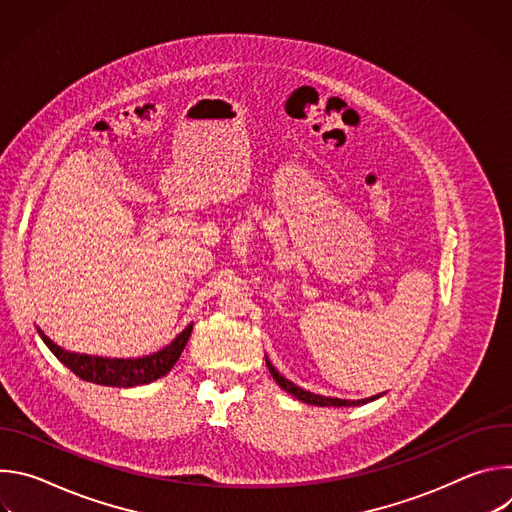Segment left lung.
Segmentation results:
<instances>
[{"mask_svg":"<svg viewBox=\"0 0 512 512\" xmlns=\"http://www.w3.org/2000/svg\"><path fill=\"white\" fill-rule=\"evenodd\" d=\"M265 362H267V369H269V373H271V377L275 379V383L283 389V391H287L289 395H294L298 401H302V403H308V405H318V407H358V405H364V403H371V401H375V399H379L381 397V393L379 395H373V397H367V399H338V397H324V395H316V393H312V391H306V389H302V387H298V385H294L291 383L289 379H285L283 375H279V371L273 367L271 364V360L265 356Z\"/></svg>","mask_w":512,"mask_h":512,"instance_id":"obj_1","label":"left lung"}]
</instances>
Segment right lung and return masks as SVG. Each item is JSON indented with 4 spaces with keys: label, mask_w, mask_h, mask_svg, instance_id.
<instances>
[{
    "label": "right lung",
    "mask_w": 512,
    "mask_h": 512,
    "mask_svg": "<svg viewBox=\"0 0 512 512\" xmlns=\"http://www.w3.org/2000/svg\"><path fill=\"white\" fill-rule=\"evenodd\" d=\"M194 324H188L168 346L160 348L154 354H145L137 358H109V356H95V354H81V352H70L58 346L54 340H50L40 328L38 334L44 340V344L50 348V352L70 369L77 377H81L87 383L105 385V387H139L148 385L152 381H158L166 377L174 364L178 362L190 332Z\"/></svg>",
    "instance_id": "add662e5"
}]
</instances>
